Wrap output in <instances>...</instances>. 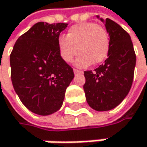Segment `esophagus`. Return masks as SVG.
<instances>
[{
    "label": "esophagus",
    "mask_w": 147,
    "mask_h": 147,
    "mask_svg": "<svg viewBox=\"0 0 147 147\" xmlns=\"http://www.w3.org/2000/svg\"><path fill=\"white\" fill-rule=\"evenodd\" d=\"M74 73H75V74H82L83 71L79 70V69H74Z\"/></svg>",
    "instance_id": "1"
}]
</instances>
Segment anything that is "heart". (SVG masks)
<instances>
[{
    "label": "heart",
    "instance_id": "b5f03b06",
    "mask_svg": "<svg viewBox=\"0 0 147 147\" xmlns=\"http://www.w3.org/2000/svg\"><path fill=\"white\" fill-rule=\"evenodd\" d=\"M109 44V36L104 27L93 22H86L71 26L66 37H59L58 50L66 63H71L79 51L75 64L84 68L92 63L103 61L108 56Z\"/></svg>",
    "mask_w": 147,
    "mask_h": 147
}]
</instances>
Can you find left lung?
<instances>
[{"mask_svg":"<svg viewBox=\"0 0 147 147\" xmlns=\"http://www.w3.org/2000/svg\"><path fill=\"white\" fill-rule=\"evenodd\" d=\"M100 20L109 35V51L103 64L84 72V91L92 109L108 111L119 105L129 92L136 55L131 36L124 29L109 18Z\"/></svg>","mask_w":147,"mask_h":147,"instance_id":"left-lung-1","label":"left lung"}]
</instances>
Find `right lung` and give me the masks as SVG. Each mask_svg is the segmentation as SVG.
I'll use <instances>...</instances> for the list:
<instances>
[{"instance_id": "1", "label": "right lung", "mask_w": 147, "mask_h": 147, "mask_svg": "<svg viewBox=\"0 0 147 147\" xmlns=\"http://www.w3.org/2000/svg\"><path fill=\"white\" fill-rule=\"evenodd\" d=\"M67 26L38 22L18 38L10 54L13 87L22 103L37 115L59 110L74 78L58 50L60 33Z\"/></svg>"}]
</instances>
